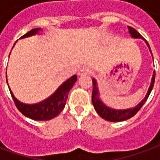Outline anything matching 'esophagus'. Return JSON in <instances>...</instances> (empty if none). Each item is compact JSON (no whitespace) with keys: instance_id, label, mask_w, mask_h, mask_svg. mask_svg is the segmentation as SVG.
Segmentation results:
<instances>
[{"instance_id":"esophagus-1","label":"esophagus","mask_w":160,"mask_h":160,"mask_svg":"<svg viewBox=\"0 0 160 160\" xmlns=\"http://www.w3.org/2000/svg\"><path fill=\"white\" fill-rule=\"evenodd\" d=\"M80 75H91L92 70L89 67H83L81 69V71L79 72Z\"/></svg>"}]
</instances>
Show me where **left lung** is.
Listing matches in <instances>:
<instances>
[{"label": "left lung", "mask_w": 160, "mask_h": 160, "mask_svg": "<svg viewBox=\"0 0 160 160\" xmlns=\"http://www.w3.org/2000/svg\"><path fill=\"white\" fill-rule=\"evenodd\" d=\"M129 28V32L131 35V37L134 38H142L143 40L146 41L143 37H142V35L136 31L134 28L128 26ZM147 45L148 46L149 49H150V46H149L148 42L146 41ZM150 52L152 53V51L150 49ZM154 80H155V72H153V75L152 78V82H151V85L149 87V89L146 97L144 98V100H142V101L136 106L134 108H130V109H127V110H114V109H111L109 107H107V106H105L101 101L99 99V91H98L97 84H96V81L95 79H92L93 82V92H92V102L94 105V107L95 111L97 112V113L101 116L102 118L107 120V121H111V122H120V121H124L132 118L133 116H135L138 111L142 107V106L145 104V102L148 100L149 94L152 91V88H153V84H154Z\"/></svg>", "instance_id": "left-lung-1"}]
</instances>
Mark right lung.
<instances>
[{"mask_svg":"<svg viewBox=\"0 0 160 160\" xmlns=\"http://www.w3.org/2000/svg\"><path fill=\"white\" fill-rule=\"evenodd\" d=\"M40 30V28L33 29L27 32L25 35L22 36L21 38L33 36L35 34L38 33V31ZM77 79H78L77 75L72 76L71 78L66 80L64 83H62V85H60L59 88L54 92V94H52L49 98H48L47 100L42 101L40 103L34 105L21 103L20 101H18L14 97L11 89H9V90H10V93H11L12 97L14 101L16 107L18 108V110L21 113L24 114L25 117L30 118L34 120H38V121L50 120L55 118L57 115H59L61 112V111L64 109V107L66 106V100L68 97L69 91L73 87ZM7 82H8V79H7Z\"/></svg>","mask_w":160,"mask_h":160,"instance_id":"right-lung-1","label":"right lung"}]
</instances>
